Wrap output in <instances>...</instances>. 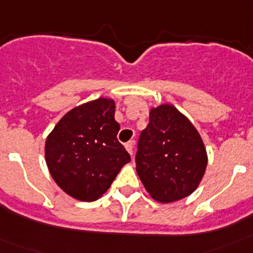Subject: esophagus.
I'll list each match as a JSON object with an SVG mask.
<instances>
[{
    "label": "esophagus",
    "mask_w": 253,
    "mask_h": 253,
    "mask_svg": "<svg viewBox=\"0 0 253 253\" xmlns=\"http://www.w3.org/2000/svg\"><path fill=\"white\" fill-rule=\"evenodd\" d=\"M125 148H126V151L129 152V154H130V156H133V153H134V142L126 143V144H125Z\"/></svg>",
    "instance_id": "esophagus-1"
}]
</instances>
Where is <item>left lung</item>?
I'll list each match as a JSON object with an SVG mask.
<instances>
[{
  "label": "left lung",
  "instance_id": "8db88e82",
  "mask_svg": "<svg viewBox=\"0 0 253 253\" xmlns=\"http://www.w3.org/2000/svg\"><path fill=\"white\" fill-rule=\"evenodd\" d=\"M208 157L202 138L176 107L152 109L140 133L135 165L139 178L154 200L172 203L198 187Z\"/></svg>",
  "mask_w": 253,
  "mask_h": 253
}]
</instances>
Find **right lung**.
Masks as SVG:
<instances>
[{"mask_svg":"<svg viewBox=\"0 0 253 253\" xmlns=\"http://www.w3.org/2000/svg\"><path fill=\"white\" fill-rule=\"evenodd\" d=\"M115 104L97 99L75 107L45 142V160L60 189L81 202H93L115 180L130 154L118 140Z\"/></svg>","mask_w":253,"mask_h":253,"instance_id":"1","label":"right lung"}]
</instances>
